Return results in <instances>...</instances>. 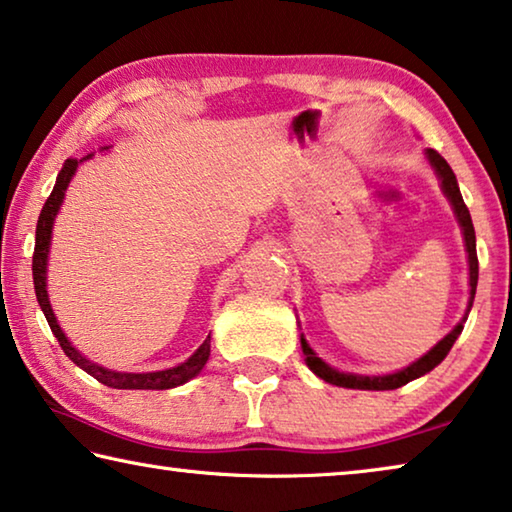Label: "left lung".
Wrapping results in <instances>:
<instances>
[{"instance_id":"left-lung-1","label":"left lung","mask_w":512,"mask_h":512,"mask_svg":"<svg viewBox=\"0 0 512 512\" xmlns=\"http://www.w3.org/2000/svg\"><path fill=\"white\" fill-rule=\"evenodd\" d=\"M426 159L431 161V166L435 170V175L440 177L442 182V191L446 200L451 202L453 207V214H456L458 223H460V230H462V237H465V250H467V262H469V305H467V312L472 310V303H474V294H476V282H478V257H476V234H474V223H472V216H469V209L465 205V200H462V193L458 189V180L456 175H453L451 166L446 164L444 157L437 150L426 148ZM465 321H467V314L465 319H462L456 328H453L449 335L444 339H440L431 351H428L424 358H419L417 362H412L410 367H405L396 373H387V376H360V373H344V371H337L332 369L330 364L323 362L319 355H316L310 344L305 342V337L300 335V346H303V355H305V362L307 367H310L316 376L326 380L330 385H337V387H348V389H396V387H403L405 383H410V380H415L419 376H424V373L433 371L437 364H440L446 355H449L451 346L456 344L458 335L465 328Z\"/></svg>"}]
</instances>
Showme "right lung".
<instances>
[{"label":"right lung","mask_w":512,"mask_h":512,"mask_svg":"<svg viewBox=\"0 0 512 512\" xmlns=\"http://www.w3.org/2000/svg\"><path fill=\"white\" fill-rule=\"evenodd\" d=\"M91 157L93 154H88V157H84V159H66V164H63L59 177H56V184L50 193V198H47V202L43 205V212H40V216H38L36 248H34V262H31V271H34V289H36L40 310H43L47 323H50L54 337L59 339L63 353H66L79 369H84L86 373H91L95 380H100L102 385L113 387V389H173L177 385H184L186 380L196 378L202 371V367L207 364L209 337L200 344L198 351L193 353L189 360L177 364V367H173V369L150 371V373H125V371L104 369V367H100V364L86 360L84 355H81L77 348L68 342V337L63 335L61 326L56 323V316H54V310L50 305V296H47V255H50L52 227H54V218L61 209V202H63V198H66V189L72 180V175L77 173V166L81 164V161H86Z\"/></svg>","instance_id":"obj_1"}]
</instances>
